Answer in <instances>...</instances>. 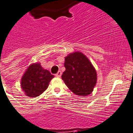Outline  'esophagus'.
Segmentation results:
<instances>
[{"instance_id":"esophagus-1","label":"esophagus","mask_w":133,"mask_h":133,"mask_svg":"<svg viewBox=\"0 0 133 133\" xmlns=\"http://www.w3.org/2000/svg\"><path fill=\"white\" fill-rule=\"evenodd\" d=\"M61 75H62V72H61L60 71H59L56 74V77H60Z\"/></svg>"}]
</instances>
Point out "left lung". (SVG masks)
<instances>
[{
	"label": "left lung",
	"mask_w": 133,
	"mask_h": 133,
	"mask_svg": "<svg viewBox=\"0 0 133 133\" xmlns=\"http://www.w3.org/2000/svg\"><path fill=\"white\" fill-rule=\"evenodd\" d=\"M66 70L62 79L66 85L79 96H86L92 92L96 84V71L85 55L79 51L73 52L65 57Z\"/></svg>",
	"instance_id": "1"
}]
</instances>
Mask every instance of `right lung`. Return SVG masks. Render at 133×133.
Segmentation results:
<instances>
[{"instance_id": "add662e5", "label": "right lung", "mask_w": 133, "mask_h": 133, "mask_svg": "<svg viewBox=\"0 0 133 133\" xmlns=\"http://www.w3.org/2000/svg\"><path fill=\"white\" fill-rule=\"evenodd\" d=\"M49 71L41 66L40 63L30 65L21 79V88L29 97H37L48 88L54 77Z\"/></svg>"}]
</instances>
